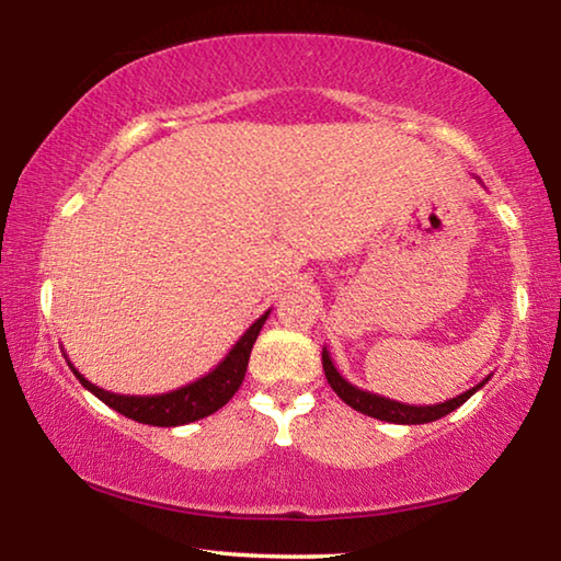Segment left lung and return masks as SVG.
Masks as SVG:
<instances>
[{"instance_id": "left-lung-1", "label": "left lung", "mask_w": 561, "mask_h": 561, "mask_svg": "<svg viewBox=\"0 0 561 561\" xmlns=\"http://www.w3.org/2000/svg\"><path fill=\"white\" fill-rule=\"evenodd\" d=\"M321 364H324V374H327L329 386L334 388L341 401L354 408V411H358V413L378 417V421H386V423H398V425H421V423L438 421V417L453 413L455 408H460L474 391H480V388L490 381V376H488L485 381H480L478 386H472L470 391L455 396V398H450V401H445V403L411 405V403L391 401V398L378 396V393H371V391H364V388L348 383L346 378L336 371L334 360H331L327 348L321 351Z\"/></svg>"}]
</instances>
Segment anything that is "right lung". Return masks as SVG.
Wrapping results in <instances>:
<instances>
[{
	"mask_svg": "<svg viewBox=\"0 0 561 561\" xmlns=\"http://www.w3.org/2000/svg\"><path fill=\"white\" fill-rule=\"evenodd\" d=\"M270 311L254 321V324L244 331V334L237 339V344L230 348L220 364H217L210 374L197 378V381L180 386L175 391L158 393V396H123V393H111L106 388H99L91 383L89 378H83L79 368H73L69 360L73 376L79 378L83 388L101 398L103 403L121 415L130 417V421L146 423V425H158V428H175V425H185L193 421H201L205 415H213L215 411L230 401L237 393V388L244 381L247 364H250V354L254 341L260 336V329L267 321Z\"/></svg>",
	"mask_w": 561,
	"mask_h": 561,
	"instance_id": "right-lung-1",
	"label": "right lung"
}]
</instances>
